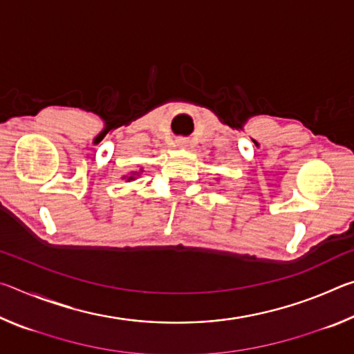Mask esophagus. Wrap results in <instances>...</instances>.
Listing matches in <instances>:
<instances>
[{"instance_id": "1", "label": "esophagus", "mask_w": 354, "mask_h": 354, "mask_svg": "<svg viewBox=\"0 0 354 354\" xmlns=\"http://www.w3.org/2000/svg\"><path fill=\"white\" fill-rule=\"evenodd\" d=\"M176 145L178 147H181V148H185L189 145V140L187 139H184V137H179V139L176 140Z\"/></svg>"}]
</instances>
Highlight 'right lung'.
Listing matches in <instances>:
<instances>
[{
  "instance_id": "right-lung-1",
  "label": "right lung",
  "mask_w": 354,
  "mask_h": 354,
  "mask_svg": "<svg viewBox=\"0 0 354 354\" xmlns=\"http://www.w3.org/2000/svg\"><path fill=\"white\" fill-rule=\"evenodd\" d=\"M133 175H136V173H133ZM128 179H134V176H129Z\"/></svg>"
}]
</instances>
